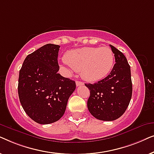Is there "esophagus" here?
<instances>
[{
	"label": "esophagus",
	"mask_w": 154,
	"mask_h": 154,
	"mask_svg": "<svg viewBox=\"0 0 154 154\" xmlns=\"http://www.w3.org/2000/svg\"><path fill=\"white\" fill-rule=\"evenodd\" d=\"M75 84H76V86H80V85H83V83L81 81H76L75 82Z\"/></svg>",
	"instance_id": "1"
}]
</instances>
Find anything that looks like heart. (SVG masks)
<instances>
[{
  "mask_svg": "<svg viewBox=\"0 0 154 154\" xmlns=\"http://www.w3.org/2000/svg\"><path fill=\"white\" fill-rule=\"evenodd\" d=\"M68 68L81 71L82 78L88 82L101 81L109 75L113 68L114 56L110 48L84 47L71 50L64 56Z\"/></svg>",
  "mask_w": 154,
  "mask_h": 154,
  "instance_id": "heart-1",
  "label": "heart"
}]
</instances>
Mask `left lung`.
Wrapping results in <instances>:
<instances>
[{
  "instance_id": "8db88e82",
  "label": "left lung",
  "mask_w": 154,
  "mask_h": 154,
  "mask_svg": "<svg viewBox=\"0 0 154 154\" xmlns=\"http://www.w3.org/2000/svg\"><path fill=\"white\" fill-rule=\"evenodd\" d=\"M116 64L111 73L97 83H85L90 90L88 109L97 119L116 120L125 113L132 97L130 66L125 55L113 45Z\"/></svg>"
}]
</instances>
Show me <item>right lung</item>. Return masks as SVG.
<instances>
[{"mask_svg": "<svg viewBox=\"0 0 154 154\" xmlns=\"http://www.w3.org/2000/svg\"><path fill=\"white\" fill-rule=\"evenodd\" d=\"M60 46L46 44L27 55L20 71L18 94L27 115L39 124L60 120L69 97L75 89L74 81L58 73Z\"/></svg>", "mask_w": 154, "mask_h": 154, "instance_id": "obj_1", "label": "right lung"}]
</instances>
